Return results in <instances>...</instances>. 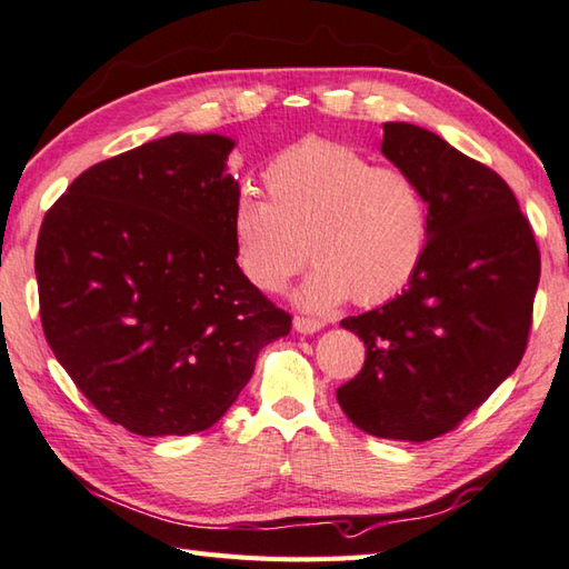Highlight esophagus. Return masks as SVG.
Masks as SVG:
<instances>
[{"label": "esophagus", "mask_w": 569, "mask_h": 569, "mask_svg": "<svg viewBox=\"0 0 569 569\" xmlns=\"http://www.w3.org/2000/svg\"><path fill=\"white\" fill-rule=\"evenodd\" d=\"M323 327L321 319L315 317H295V329L299 333H317Z\"/></svg>", "instance_id": "esophagus-1"}]
</instances>
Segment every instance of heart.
I'll return each instance as SVG.
<instances>
[{
  "instance_id": "b5f03b06",
  "label": "heart",
  "mask_w": 569,
  "mask_h": 569,
  "mask_svg": "<svg viewBox=\"0 0 569 569\" xmlns=\"http://www.w3.org/2000/svg\"><path fill=\"white\" fill-rule=\"evenodd\" d=\"M262 183L268 199L242 193L233 208L238 264L262 292H282L309 254L317 262L297 301L311 311L351 297L361 307L382 305L420 270L430 203L410 171L305 137L264 167Z\"/></svg>"
}]
</instances>
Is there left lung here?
Returning a JSON list of instances; mask_svg holds the SVG:
<instances>
[{"instance_id":"8db88e82","label":"left lung","mask_w":569,"mask_h":569,"mask_svg":"<svg viewBox=\"0 0 569 569\" xmlns=\"http://www.w3.org/2000/svg\"><path fill=\"white\" fill-rule=\"evenodd\" d=\"M382 132V154L422 183L430 242L396 299L341 321L363 339L366 361L336 398L358 430L427 442L457 430L518 368L540 250L493 169L417 124L386 122Z\"/></svg>"}]
</instances>
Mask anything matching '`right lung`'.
I'll list each match as a JSON object with an SVG mask.
<instances>
[{"label": "right lung", "mask_w": 569, "mask_h": 569, "mask_svg": "<svg viewBox=\"0 0 569 569\" xmlns=\"http://www.w3.org/2000/svg\"><path fill=\"white\" fill-rule=\"evenodd\" d=\"M233 139L177 132L86 169L43 216L41 327L78 390L142 437L203 432L292 317L236 260Z\"/></svg>", "instance_id": "obj_1"}]
</instances>
